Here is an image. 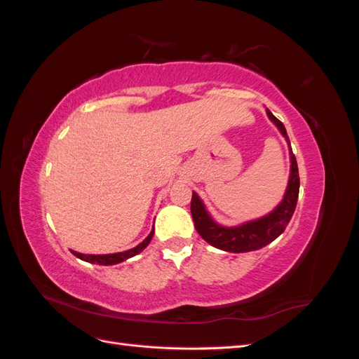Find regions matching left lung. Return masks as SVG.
<instances>
[{
  "instance_id": "left-lung-1",
  "label": "left lung",
  "mask_w": 359,
  "mask_h": 359,
  "mask_svg": "<svg viewBox=\"0 0 359 359\" xmlns=\"http://www.w3.org/2000/svg\"><path fill=\"white\" fill-rule=\"evenodd\" d=\"M266 115L271 119V123L278 128L281 136L286 139L290 158V173L287 187L283 199H281V202L276 208L266 215L260 217V219L250 220L238 226H223L212 219V215L206 210V205L203 203V201L198 196L196 191H193L190 210L194 227H196L198 233L206 243L215 248L224 250V252L247 253L273 243L276 238H278L285 232L286 226L290 222L292 215L297 208L299 193V175L297 158L292 153L290 140L287 137L283 123L278 121V119L271 114L269 109H266Z\"/></svg>"
}]
</instances>
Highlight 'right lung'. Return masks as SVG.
Listing matches in <instances>:
<instances>
[{"mask_svg":"<svg viewBox=\"0 0 359 359\" xmlns=\"http://www.w3.org/2000/svg\"><path fill=\"white\" fill-rule=\"evenodd\" d=\"M154 236V227L153 231L149 232V235L145 238V240L137 244L136 247L130 248V250H126V252H119V253H111V255H83V253H78L74 252V250H70V252L76 256L79 257L81 260H85V262H90V264H97V265H116V264H121L124 262V260L133 257L136 255H139L142 250L151 243V240H153Z\"/></svg>","mask_w":359,"mask_h":359,"instance_id":"1","label":"right lung"}]
</instances>
